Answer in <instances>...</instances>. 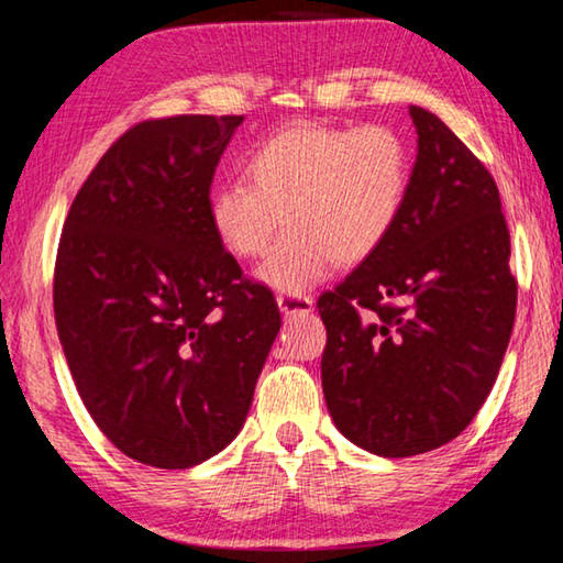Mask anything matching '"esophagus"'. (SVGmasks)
<instances>
[{
  "instance_id": "esophagus-1",
  "label": "esophagus",
  "mask_w": 563,
  "mask_h": 563,
  "mask_svg": "<svg viewBox=\"0 0 563 563\" xmlns=\"http://www.w3.org/2000/svg\"><path fill=\"white\" fill-rule=\"evenodd\" d=\"M278 308L285 312V316H305V312L312 310V298L302 292H280Z\"/></svg>"
}]
</instances>
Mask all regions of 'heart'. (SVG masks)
I'll list each match as a JSON object with an SVG mask.
<instances>
[{"instance_id": "1", "label": "heart", "mask_w": 563, "mask_h": 563, "mask_svg": "<svg viewBox=\"0 0 563 563\" xmlns=\"http://www.w3.org/2000/svg\"><path fill=\"white\" fill-rule=\"evenodd\" d=\"M245 178L223 180L208 201L213 233L235 258L265 255L258 278L300 292L332 265L375 255L405 213L412 151L389 126L292 123L245 158Z\"/></svg>"}]
</instances>
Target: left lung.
I'll list each match as a JSON object with an SVG mask.
<instances>
[{"label": "left lung", "mask_w": 563, "mask_h": 563, "mask_svg": "<svg viewBox=\"0 0 563 563\" xmlns=\"http://www.w3.org/2000/svg\"><path fill=\"white\" fill-rule=\"evenodd\" d=\"M405 213L375 255L318 298L322 393L338 430L379 456L437 450L489 397L517 316L509 228L487 166L409 107Z\"/></svg>", "instance_id": "1"}]
</instances>
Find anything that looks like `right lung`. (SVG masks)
Returning <instances> with one entry per match:
<instances>
[{
  "instance_id": "obj_1",
  "label": "right lung",
  "mask_w": 563,
  "mask_h": 563,
  "mask_svg": "<svg viewBox=\"0 0 563 563\" xmlns=\"http://www.w3.org/2000/svg\"><path fill=\"white\" fill-rule=\"evenodd\" d=\"M243 117L148 119L76 194L54 320L84 407L131 460L188 470L241 432L280 330L268 285L213 233L218 161Z\"/></svg>"
}]
</instances>
